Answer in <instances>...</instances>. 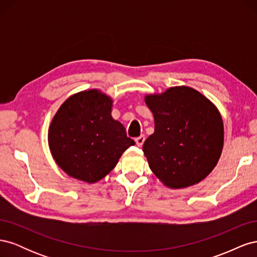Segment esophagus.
<instances>
[{
  "label": "esophagus",
  "mask_w": 257,
  "mask_h": 257,
  "mask_svg": "<svg viewBox=\"0 0 257 257\" xmlns=\"http://www.w3.org/2000/svg\"><path fill=\"white\" fill-rule=\"evenodd\" d=\"M145 136L144 135H142V136H139V137H137L136 139H135V142H136V145L138 146V147H142L143 145H144V143H145Z\"/></svg>",
  "instance_id": "obj_1"
}]
</instances>
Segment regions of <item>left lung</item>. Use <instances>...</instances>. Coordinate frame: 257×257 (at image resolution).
Segmentation results:
<instances>
[{
  "label": "left lung",
  "mask_w": 257,
  "mask_h": 257,
  "mask_svg": "<svg viewBox=\"0 0 257 257\" xmlns=\"http://www.w3.org/2000/svg\"><path fill=\"white\" fill-rule=\"evenodd\" d=\"M145 103L154 118V133L143 147L152 173L175 190L203 181L216 166L224 145L216 106L186 85L147 94Z\"/></svg>",
  "instance_id": "8db88e82"
}]
</instances>
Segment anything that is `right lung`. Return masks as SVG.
<instances>
[{
	"label": "right lung",
	"instance_id": "add662e5",
	"mask_svg": "<svg viewBox=\"0 0 257 257\" xmlns=\"http://www.w3.org/2000/svg\"><path fill=\"white\" fill-rule=\"evenodd\" d=\"M112 98L90 89L69 96L54 114L48 130L53 160L77 180L95 183L115 167L135 142L112 118Z\"/></svg>",
	"mask_w": 257,
	"mask_h": 257
}]
</instances>
